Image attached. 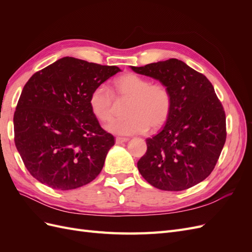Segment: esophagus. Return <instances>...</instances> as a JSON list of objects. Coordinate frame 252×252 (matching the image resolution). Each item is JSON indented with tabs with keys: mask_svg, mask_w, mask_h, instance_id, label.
Masks as SVG:
<instances>
[{
	"mask_svg": "<svg viewBox=\"0 0 252 252\" xmlns=\"http://www.w3.org/2000/svg\"><path fill=\"white\" fill-rule=\"evenodd\" d=\"M129 139H127V138H120V136H118V138L116 139V143L117 144H122V143H125V142H127Z\"/></svg>",
	"mask_w": 252,
	"mask_h": 252,
	"instance_id": "34e87169",
	"label": "esophagus"
}]
</instances>
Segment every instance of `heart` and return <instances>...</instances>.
Instances as JSON below:
<instances>
[{
	"label": "heart",
	"mask_w": 252,
	"mask_h": 252,
	"mask_svg": "<svg viewBox=\"0 0 252 252\" xmlns=\"http://www.w3.org/2000/svg\"><path fill=\"white\" fill-rule=\"evenodd\" d=\"M113 95L118 102L127 103V119L112 122L107 130L131 135L159 129L168 120L172 108V95L165 84L155 83L141 75L127 72L113 82ZM110 90L100 85L91 91L90 110L101 122H110L117 114V102Z\"/></svg>",
	"instance_id": "heart-1"
}]
</instances>
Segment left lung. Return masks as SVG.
<instances>
[{
  "label": "left lung",
  "instance_id": "left-lung-1",
  "mask_svg": "<svg viewBox=\"0 0 252 252\" xmlns=\"http://www.w3.org/2000/svg\"><path fill=\"white\" fill-rule=\"evenodd\" d=\"M131 69L165 84L172 95L166 125L146 140L147 151L138 162L142 177L167 191L199 184L215 168L227 134L225 111L212 84L178 59Z\"/></svg>",
  "mask_w": 252,
  "mask_h": 252
}]
</instances>
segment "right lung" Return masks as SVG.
Wrapping results in <instances>:
<instances>
[{
	"label": "right lung",
	"instance_id": "1",
	"mask_svg": "<svg viewBox=\"0 0 252 252\" xmlns=\"http://www.w3.org/2000/svg\"><path fill=\"white\" fill-rule=\"evenodd\" d=\"M119 71L117 66L65 57L25 84L13 116L14 143L42 184L70 190L100 174L114 138L91 112L89 96Z\"/></svg>",
	"mask_w": 252,
	"mask_h": 252
}]
</instances>
